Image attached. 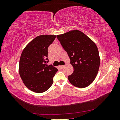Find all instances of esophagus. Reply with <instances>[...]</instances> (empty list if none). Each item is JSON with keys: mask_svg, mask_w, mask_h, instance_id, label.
<instances>
[{"mask_svg": "<svg viewBox=\"0 0 120 120\" xmlns=\"http://www.w3.org/2000/svg\"><path fill=\"white\" fill-rule=\"evenodd\" d=\"M64 66H60V68H61V69H63V68H64Z\"/></svg>", "mask_w": 120, "mask_h": 120, "instance_id": "34e87169", "label": "esophagus"}]
</instances>
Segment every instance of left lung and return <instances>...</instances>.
<instances>
[{
  "label": "left lung",
  "instance_id": "1",
  "mask_svg": "<svg viewBox=\"0 0 120 120\" xmlns=\"http://www.w3.org/2000/svg\"><path fill=\"white\" fill-rule=\"evenodd\" d=\"M67 52L74 72L68 77L72 85L85 88L93 82L98 72L100 58L97 46L82 32L72 30L56 35Z\"/></svg>",
  "mask_w": 120,
  "mask_h": 120
}]
</instances>
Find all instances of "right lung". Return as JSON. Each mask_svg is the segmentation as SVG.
Here are the masks:
<instances>
[{"label": "right lung", "mask_w": 120, "mask_h": 120, "mask_svg": "<svg viewBox=\"0 0 120 120\" xmlns=\"http://www.w3.org/2000/svg\"><path fill=\"white\" fill-rule=\"evenodd\" d=\"M56 38L54 35L38 36L28 43L22 52L19 74L25 86L34 92H45L51 86L53 77L58 69L46 64L48 47Z\"/></svg>", "instance_id": "obj_1"}]
</instances>
